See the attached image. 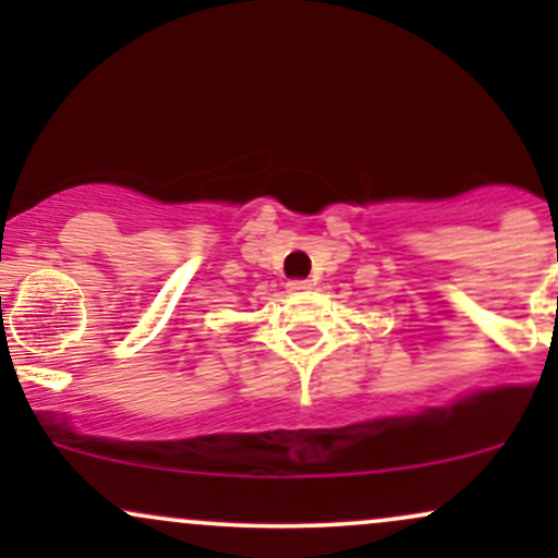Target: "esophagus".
<instances>
[{"mask_svg": "<svg viewBox=\"0 0 558 558\" xmlns=\"http://www.w3.org/2000/svg\"><path fill=\"white\" fill-rule=\"evenodd\" d=\"M310 286H312L310 280H288V283H286V288H288V291H291V293L306 291V288H310Z\"/></svg>", "mask_w": 558, "mask_h": 558, "instance_id": "esophagus-1", "label": "esophagus"}]
</instances>
